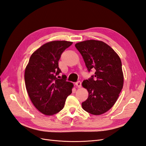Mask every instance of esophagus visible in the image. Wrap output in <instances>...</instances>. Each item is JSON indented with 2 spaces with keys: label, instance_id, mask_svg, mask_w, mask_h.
I'll return each mask as SVG.
<instances>
[{
  "label": "esophagus",
  "instance_id": "1",
  "mask_svg": "<svg viewBox=\"0 0 146 146\" xmlns=\"http://www.w3.org/2000/svg\"><path fill=\"white\" fill-rule=\"evenodd\" d=\"M75 84H76V86H77L78 88H80L81 87V83L80 81H78V82H76Z\"/></svg>",
  "mask_w": 146,
  "mask_h": 146
}]
</instances>
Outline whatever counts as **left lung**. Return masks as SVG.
Instances as JSON below:
<instances>
[{"instance_id": "obj_1", "label": "left lung", "mask_w": 146, "mask_h": 146, "mask_svg": "<svg viewBox=\"0 0 146 146\" xmlns=\"http://www.w3.org/2000/svg\"><path fill=\"white\" fill-rule=\"evenodd\" d=\"M75 47L89 72L96 70L94 75L82 83L89 94L82 107L92 115L103 114L114 106L123 89L124 76L121 59L113 48L101 40L82 41Z\"/></svg>"}]
</instances>
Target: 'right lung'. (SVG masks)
Instances as JSON below:
<instances>
[{
  "label": "right lung",
  "mask_w": 146,
  "mask_h": 146,
  "mask_svg": "<svg viewBox=\"0 0 146 146\" xmlns=\"http://www.w3.org/2000/svg\"><path fill=\"white\" fill-rule=\"evenodd\" d=\"M73 44L66 40H53L43 44L31 55L25 71V86L34 106L40 113L51 116L64 107L74 85L58 79L61 72L58 60L63 52Z\"/></svg>",
  "instance_id": "obj_1"
}]
</instances>
